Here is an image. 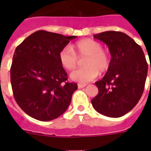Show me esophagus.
I'll use <instances>...</instances> for the list:
<instances>
[{"label":"esophagus","instance_id":"obj_1","mask_svg":"<svg viewBox=\"0 0 151 151\" xmlns=\"http://www.w3.org/2000/svg\"><path fill=\"white\" fill-rule=\"evenodd\" d=\"M86 86L85 84H78V88H85Z\"/></svg>","mask_w":151,"mask_h":151}]
</instances>
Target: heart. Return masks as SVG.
<instances>
[{
    "instance_id": "obj_1",
    "label": "heart",
    "mask_w": 151,
    "mask_h": 151,
    "mask_svg": "<svg viewBox=\"0 0 151 151\" xmlns=\"http://www.w3.org/2000/svg\"><path fill=\"white\" fill-rule=\"evenodd\" d=\"M73 50L66 46L59 53V62L62 66L67 70H73L79 62L78 58L85 59V67L73 71L71 79L77 82L85 84L94 80L99 72L104 73L110 69L111 57L107 51L103 48L102 44L93 39H85L73 45Z\"/></svg>"
}]
</instances>
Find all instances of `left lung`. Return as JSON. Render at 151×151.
<instances>
[{"label": "left lung", "mask_w": 151, "mask_h": 151, "mask_svg": "<svg viewBox=\"0 0 151 151\" xmlns=\"http://www.w3.org/2000/svg\"><path fill=\"white\" fill-rule=\"evenodd\" d=\"M93 37L108 46L111 65L96 82L99 92L92 104L101 114L122 117L133 109L143 95L148 70L145 55L140 46L122 32L106 31Z\"/></svg>", "instance_id": "1"}]
</instances>
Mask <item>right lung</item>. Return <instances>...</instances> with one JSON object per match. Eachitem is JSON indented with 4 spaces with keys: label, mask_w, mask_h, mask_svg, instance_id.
Returning <instances> with one entry per match:
<instances>
[{
    "label": "right lung",
    "mask_w": 151,
    "mask_h": 151,
    "mask_svg": "<svg viewBox=\"0 0 151 151\" xmlns=\"http://www.w3.org/2000/svg\"><path fill=\"white\" fill-rule=\"evenodd\" d=\"M75 37L38 30L15 48L11 66L13 95L19 107L30 117L51 121L63 114L70 105L78 85L67 81L59 53Z\"/></svg>",
    "instance_id": "obj_1"
}]
</instances>
